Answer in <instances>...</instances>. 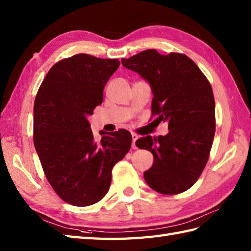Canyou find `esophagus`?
<instances>
[{"mask_svg": "<svg viewBox=\"0 0 251 251\" xmlns=\"http://www.w3.org/2000/svg\"><path fill=\"white\" fill-rule=\"evenodd\" d=\"M137 138H138V136H137L136 134H134V133H133V134H132V148H133V149H136L135 142H136Z\"/></svg>", "mask_w": 251, "mask_h": 251, "instance_id": "1", "label": "esophagus"}]
</instances>
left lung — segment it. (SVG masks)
<instances>
[{
  "label": "left lung",
  "instance_id": "left-lung-1",
  "mask_svg": "<svg viewBox=\"0 0 251 251\" xmlns=\"http://www.w3.org/2000/svg\"><path fill=\"white\" fill-rule=\"evenodd\" d=\"M125 68L140 74L151 87L152 116L169 122V133L141 137L135 145L153 154L144 173L148 186L162 194H178L199 179L209 158L216 120L213 89L202 71L186 54H161L147 49L129 59Z\"/></svg>",
  "mask_w": 251,
  "mask_h": 251
}]
</instances>
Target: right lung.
Wrapping results in <instances>:
<instances>
[{"label": "right lung", "mask_w": 251, "mask_h": 251, "mask_svg": "<svg viewBox=\"0 0 251 251\" xmlns=\"http://www.w3.org/2000/svg\"><path fill=\"white\" fill-rule=\"evenodd\" d=\"M120 62L87 53L55 63L34 102L33 141L55 193L74 206L96 204L108 192L111 170L129 152L132 135L120 129L93 136L88 116L103 102V90Z\"/></svg>", "instance_id": "right-lung-1"}]
</instances>
